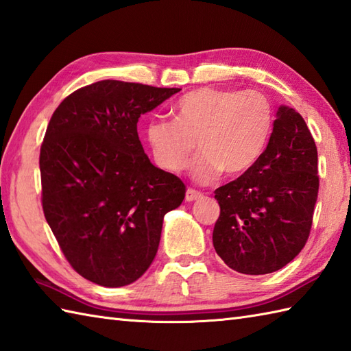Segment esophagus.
Returning a JSON list of instances; mask_svg holds the SVG:
<instances>
[{
    "mask_svg": "<svg viewBox=\"0 0 351 351\" xmlns=\"http://www.w3.org/2000/svg\"><path fill=\"white\" fill-rule=\"evenodd\" d=\"M200 197H202V193L197 190L187 189V191H185V200H187V202H195V200H197Z\"/></svg>",
    "mask_w": 351,
    "mask_h": 351,
    "instance_id": "1",
    "label": "esophagus"
}]
</instances>
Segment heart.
Wrapping results in <instances>:
<instances>
[{"mask_svg": "<svg viewBox=\"0 0 351 351\" xmlns=\"http://www.w3.org/2000/svg\"><path fill=\"white\" fill-rule=\"evenodd\" d=\"M173 121L152 119L145 128L147 146L160 169L180 173L196 141L199 154L190 164L197 184H211L225 171L240 176L249 171L270 138L273 110L259 92L200 87L171 108Z\"/></svg>", "mask_w": 351, "mask_h": 351, "instance_id": "1", "label": "heart"}]
</instances>
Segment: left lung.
<instances>
[{"instance_id":"1","label":"left lung","mask_w":351,"mask_h":351,"mask_svg":"<svg viewBox=\"0 0 351 351\" xmlns=\"http://www.w3.org/2000/svg\"><path fill=\"white\" fill-rule=\"evenodd\" d=\"M318 155L306 122L280 106L264 154L249 171L215 190L213 244L232 270L267 274L291 263L308 241L318 196Z\"/></svg>"}]
</instances>
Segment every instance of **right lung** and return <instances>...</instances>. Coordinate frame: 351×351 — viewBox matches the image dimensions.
I'll list each match as a JSON object with an SVG mask.
<instances>
[{
	"instance_id": "add662e5",
	"label": "right lung",
	"mask_w": 351,
	"mask_h": 351,
	"mask_svg": "<svg viewBox=\"0 0 351 351\" xmlns=\"http://www.w3.org/2000/svg\"><path fill=\"white\" fill-rule=\"evenodd\" d=\"M180 90L104 80L51 117L39 160L45 219L73 270L101 287L143 276L164 215L185 197L184 182L154 166L137 132L140 114Z\"/></svg>"
}]
</instances>
